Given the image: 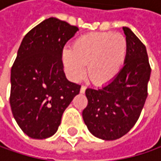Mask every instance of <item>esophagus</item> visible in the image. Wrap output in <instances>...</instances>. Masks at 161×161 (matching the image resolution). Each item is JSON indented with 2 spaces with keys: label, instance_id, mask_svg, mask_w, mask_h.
<instances>
[{
  "label": "esophagus",
  "instance_id": "obj_1",
  "mask_svg": "<svg viewBox=\"0 0 161 161\" xmlns=\"http://www.w3.org/2000/svg\"><path fill=\"white\" fill-rule=\"evenodd\" d=\"M85 90H86V86H81L80 87V93H84L85 92Z\"/></svg>",
  "mask_w": 161,
  "mask_h": 161
}]
</instances>
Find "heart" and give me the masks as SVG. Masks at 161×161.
<instances>
[{"label":"heart","instance_id":"b5f03b06","mask_svg":"<svg viewBox=\"0 0 161 161\" xmlns=\"http://www.w3.org/2000/svg\"><path fill=\"white\" fill-rule=\"evenodd\" d=\"M128 53L126 38L112 32L83 35L72 47H65L62 62L67 76L73 81L82 79L86 72L96 85H107L116 77L125 63Z\"/></svg>","mask_w":161,"mask_h":161}]
</instances>
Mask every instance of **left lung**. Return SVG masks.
Returning <instances> with one entry per match:
<instances>
[{
	"label": "left lung",
	"instance_id": "left-lung-1",
	"mask_svg": "<svg viewBox=\"0 0 161 161\" xmlns=\"http://www.w3.org/2000/svg\"><path fill=\"white\" fill-rule=\"evenodd\" d=\"M128 53L119 74L101 88H88L84 123L95 137L114 141L135 125L148 96L151 67L145 46L127 27H123Z\"/></svg>",
	"mask_w": 161,
	"mask_h": 161
}]
</instances>
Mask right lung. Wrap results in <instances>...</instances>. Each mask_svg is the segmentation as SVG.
I'll return each instance as SVG.
<instances>
[{"instance_id": "obj_1", "label": "right lung", "mask_w": 161, "mask_h": 161, "mask_svg": "<svg viewBox=\"0 0 161 161\" xmlns=\"http://www.w3.org/2000/svg\"><path fill=\"white\" fill-rule=\"evenodd\" d=\"M79 28L49 18L22 40L10 71L9 103L17 124L33 139H47L57 132L62 115L80 85L69 81L62 52Z\"/></svg>"}]
</instances>
